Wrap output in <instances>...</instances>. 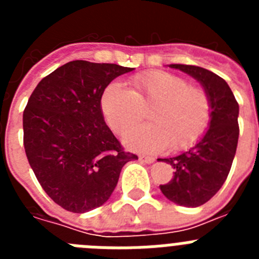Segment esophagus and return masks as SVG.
<instances>
[{"label":"esophagus","instance_id":"34e87169","mask_svg":"<svg viewBox=\"0 0 259 259\" xmlns=\"http://www.w3.org/2000/svg\"><path fill=\"white\" fill-rule=\"evenodd\" d=\"M140 161H141V162H144V163L150 164V163H153V162L155 161V158H153V157H148V155H143V157H140Z\"/></svg>","mask_w":259,"mask_h":259}]
</instances>
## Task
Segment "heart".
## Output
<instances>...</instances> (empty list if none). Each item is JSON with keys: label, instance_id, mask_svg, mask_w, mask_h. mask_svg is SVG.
Returning <instances> with one entry per match:
<instances>
[{"label": "heart", "instance_id": "1", "mask_svg": "<svg viewBox=\"0 0 259 259\" xmlns=\"http://www.w3.org/2000/svg\"><path fill=\"white\" fill-rule=\"evenodd\" d=\"M134 89L113 81L101 96V110L107 124L123 135L148 111L149 123L132 128L124 136L127 148L155 153L170 146L182 150L193 145L206 131L211 116L210 98L201 87L189 85L179 75L149 71L132 77Z\"/></svg>", "mask_w": 259, "mask_h": 259}]
</instances>
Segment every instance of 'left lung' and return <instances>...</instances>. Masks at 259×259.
<instances>
[{
	"instance_id": "obj_1",
	"label": "left lung",
	"mask_w": 259,
	"mask_h": 259,
	"mask_svg": "<svg viewBox=\"0 0 259 259\" xmlns=\"http://www.w3.org/2000/svg\"><path fill=\"white\" fill-rule=\"evenodd\" d=\"M196 79L209 95L211 116L209 128L191 149L158 159L174 168L170 183L159 185L171 202L197 207L210 200L224 184L236 154L239 140V104L232 91L217 74L191 65H170Z\"/></svg>"
}]
</instances>
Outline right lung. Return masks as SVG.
<instances>
[{
    "mask_svg": "<svg viewBox=\"0 0 259 259\" xmlns=\"http://www.w3.org/2000/svg\"><path fill=\"white\" fill-rule=\"evenodd\" d=\"M132 70L71 61L41 80L29 97L23 113L29 166L48 196L68 211L104 205L123 166L137 159L123 152L101 110L105 88Z\"/></svg>",
    "mask_w": 259,
    "mask_h": 259,
    "instance_id": "right-lung-1",
    "label": "right lung"
}]
</instances>
